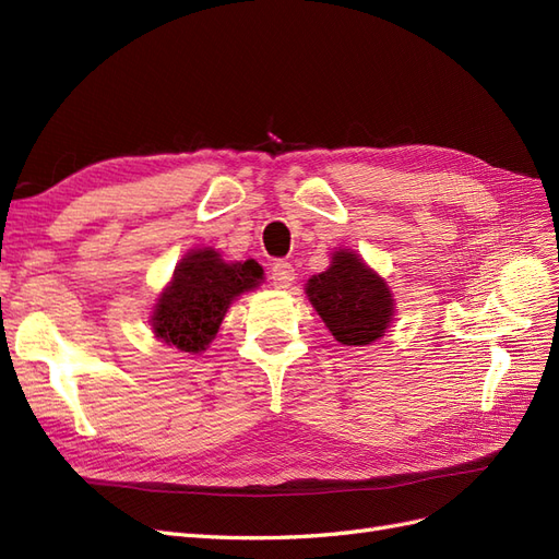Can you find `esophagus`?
Here are the masks:
<instances>
[{
    "mask_svg": "<svg viewBox=\"0 0 559 559\" xmlns=\"http://www.w3.org/2000/svg\"><path fill=\"white\" fill-rule=\"evenodd\" d=\"M296 273H294V265L286 263V261H277L270 270V282H273L275 289H289L294 284Z\"/></svg>",
    "mask_w": 559,
    "mask_h": 559,
    "instance_id": "obj_1",
    "label": "esophagus"
}]
</instances>
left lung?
I'll use <instances>...</instances> for the list:
<instances>
[{
  "instance_id": "left-lung-1",
  "label": "left lung",
  "mask_w": 559,
  "mask_h": 559,
  "mask_svg": "<svg viewBox=\"0 0 559 559\" xmlns=\"http://www.w3.org/2000/svg\"><path fill=\"white\" fill-rule=\"evenodd\" d=\"M306 294L331 335L347 347L373 345L394 321L392 289L352 249H335L324 273L308 280Z\"/></svg>"
}]
</instances>
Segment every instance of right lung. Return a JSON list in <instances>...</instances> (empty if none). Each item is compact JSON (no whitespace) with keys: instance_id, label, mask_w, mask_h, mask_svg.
Here are the masks:
<instances>
[{"instance_id":"1","label":"right lung","mask_w":559,"mask_h":559,"mask_svg":"<svg viewBox=\"0 0 559 559\" xmlns=\"http://www.w3.org/2000/svg\"><path fill=\"white\" fill-rule=\"evenodd\" d=\"M261 282L263 267L253 259L228 263L212 247L186 251L154 302L151 331L160 343L181 352H205L230 302Z\"/></svg>"}]
</instances>
